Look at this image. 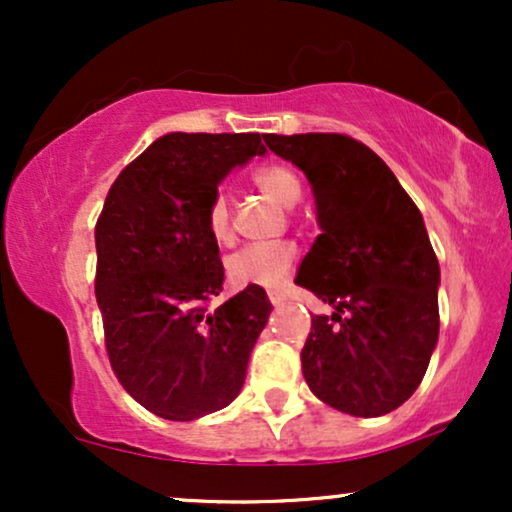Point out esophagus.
<instances>
[{
  "label": "esophagus",
  "instance_id": "1",
  "mask_svg": "<svg viewBox=\"0 0 512 512\" xmlns=\"http://www.w3.org/2000/svg\"><path fill=\"white\" fill-rule=\"evenodd\" d=\"M267 298H269V303H272V305H281V303H284V293L276 291V289H269V291H267Z\"/></svg>",
  "mask_w": 512,
  "mask_h": 512
}]
</instances>
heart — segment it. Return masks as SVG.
<instances>
[{"label":"heart","instance_id":"1","mask_svg":"<svg viewBox=\"0 0 512 512\" xmlns=\"http://www.w3.org/2000/svg\"><path fill=\"white\" fill-rule=\"evenodd\" d=\"M252 182L257 190L269 199H274L281 207H296L303 195V187L298 175L289 166L281 163H267L252 173ZM204 226L211 240L219 245L233 243L236 228H233V207L228 202L226 192L216 190L209 197L204 209ZM298 250L289 240L264 245H248V248L233 252L228 257L226 269L228 279L236 286H279L296 264Z\"/></svg>","mask_w":512,"mask_h":512}]
</instances>
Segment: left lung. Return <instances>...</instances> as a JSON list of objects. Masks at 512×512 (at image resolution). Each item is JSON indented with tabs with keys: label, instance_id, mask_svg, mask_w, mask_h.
<instances>
[{
	"label": "left lung",
	"instance_id": "left-lung-1",
	"mask_svg": "<svg viewBox=\"0 0 512 512\" xmlns=\"http://www.w3.org/2000/svg\"><path fill=\"white\" fill-rule=\"evenodd\" d=\"M264 144L308 175L322 228L296 284L334 313L310 322L305 383L344 414H390L414 395L438 342L440 267L421 211L349 134H267Z\"/></svg>",
	"mask_w": 512,
	"mask_h": 512
}]
</instances>
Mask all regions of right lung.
Instances as JSON below:
<instances>
[{
    "label": "right lung",
    "mask_w": 512,
    "mask_h": 512,
    "mask_svg": "<svg viewBox=\"0 0 512 512\" xmlns=\"http://www.w3.org/2000/svg\"><path fill=\"white\" fill-rule=\"evenodd\" d=\"M262 134L156 139L122 168L96 221V301L120 385L168 421H195L238 397L272 313L262 286L211 305L223 289L219 245L204 226L231 168L264 154Z\"/></svg>",
    "instance_id": "obj_1"
}]
</instances>
